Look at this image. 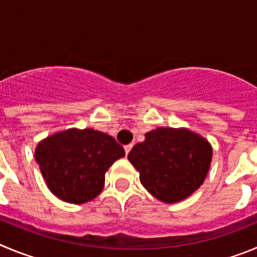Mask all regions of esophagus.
Segmentation results:
<instances>
[{"label":"esophagus","mask_w":257,"mask_h":257,"mask_svg":"<svg viewBox=\"0 0 257 257\" xmlns=\"http://www.w3.org/2000/svg\"><path fill=\"white\" fill-rule=\"evenodd\" d=\"M132 147H133V145H132V143H129V145L124 146V150H125V154L126 155L129 154V151H131V150H132Z\"/></svg>","instance_id":"1"}]
</instances>
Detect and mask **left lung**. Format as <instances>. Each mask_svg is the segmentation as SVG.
Wrapping results in <instances>:
<instances>
[{"label": "left lung", "mask_w": 257, "mask_h": 257, "mask_svg": "<svg viewBox=\"0 0 257 257\" xmlns=\"http://www.w3.org/2000/svg\"><path fill=\"white\" fill-rule=\"evenodd\" d=\"M142 186L157 200L175 203L202 186L212 160L206 138L188 128L159 126L128 155Z\"/></svg>", "instance_id": "8db88e82"}]
</instances>
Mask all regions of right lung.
<instances>
[{"label": "right lung", "mask_w": 257, "mask_h": 257, "mask_svg": "<svg viewBox=\"0 0 257 257\" xmlns=\"http://www.w3.org/2000/svg\"><path fill=\"white\" fill-rule=\"evenodd\" d=\"M123 156L125 151L115 138L92 128L51 134L34 151L48 189L60 200L77 205L100 195L106 172Z\"/></svg>", "instance_id": "1"}]
</instances>
